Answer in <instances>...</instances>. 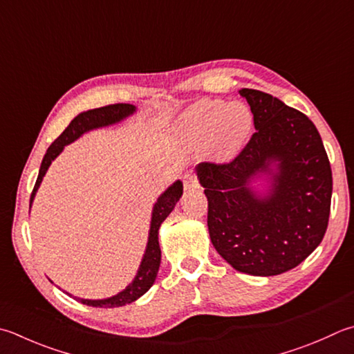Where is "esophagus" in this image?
I'll list each match as a JSON object with an SVG mask.
<instances>
[{
	"label": "esophagus",
	"mask_w": 354,
	"mask_h": 354,
	"mask_svg": "<svg viewBox=\"0 0 354 354\" xmlns=\"http://www.w3.org/2000/svg\"><path fill=\"white\" fill-rule=\"evenodd\" d=\"M183 186L185 189H196L198 188V180L194 174H185L183 176Z\"/></svg>",
	"instance_id": "34e87169"
}]
</instances>
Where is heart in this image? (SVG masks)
I'll return each mask as SVG.
<instances>
[{"label":"heart","instance_id":"b5f03b06","mask_svg":"<svg viewBox=\"0 0 354 354\" xmlns=\"http://www.w3.org/2000/svg\"><path fill=\"white\" fill-rule=\"evenodd\" d=\"M252 126V114L243 103L203 100L192 104L180 118V131L194 143L209 138L218 157H231L240 149Z\"/></svg>","mask_w":354,"mask_h":354}]
</instances>
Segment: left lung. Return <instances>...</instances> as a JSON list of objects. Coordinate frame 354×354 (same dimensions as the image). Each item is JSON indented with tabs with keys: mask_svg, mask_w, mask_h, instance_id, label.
Here are the masks:
<instances>
[{
	"mask_svg": "<svg viewBox=\"0 0 354 354\" xmlns=\"http://www.w3.org/2000/svg\"><path fill=\"white\" fill-rule=\"evenodd\" d=\"M256 132L228 163H200L208 230L217 252L251 276H276L315 251L328 226L333 177L316 126L301 111L256 89H242ZM277 165V171L272 165ZM272 176L256 196L250 180Z\"/></svg>",
	"mask_w": 354,
	"mask_h": 354,
	"instance_id": "obj_1",
	"label": "left lung"
}]
</instances>
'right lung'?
Returning <instances> with one entry per match:
<instances>
[{
	"label": "right lung",
	"mask_w": 354,
	"mask_h": 354,
	"mask_svg": "<svg viewBox=\"0 0 354 354\" xmlns=\"http://www.w3.org/2000/svg\"><path fill=\"white\" fill-rule=\"evenodd\" d=\"M134 112H136V106L128 104V103H117V104H109V106H103V108L82 112V114H78L75 118H73L68 128L63 131V134L49 146L48 152H46L41 166H39L37 183L33 186V191L30 194V205L33 202V197L37 194L39 183H41L46 171H48V168L52 163V160H55L59 156V152L63 151L66 145L72 143L73 140H77L80 136L91 129H97V128H102V126L122 122L123 118L134 114ZM182 194H183V185L180 180H177L174 185H171L169 188L158 197L157 203L154 205V209H152L148 245H146L145 256L142 259V263H140V268L137 271V276L134 281L126 286L122 292H118V295L112 296L109 299L89 301V299L75 297L78 302L89 306H100V308H115V306H123L126 304L137 301L138 297H142L145 292L151 288L157 277V272L160 268V259H162V251H160V245H158V228L160 225L163 223V220L171 214V211L174 209V206L180 200V197H182Z\"/></svg>",
	"instance_id": "add662e5"
}]
</instances>
